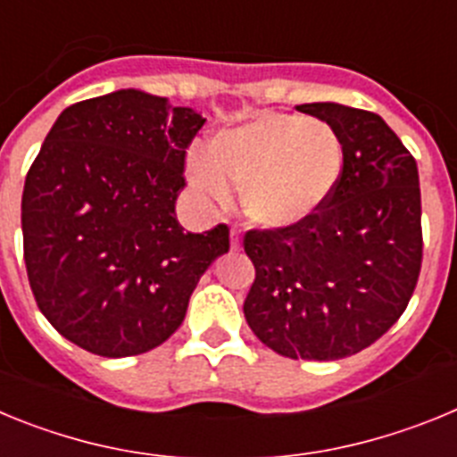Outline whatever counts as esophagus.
Listing matches in <instances>:
<instances>
[{
	"label": "esophagus",
	"instance_id": "obj_1",
	"mask_svg": "<svg viewBox=\"0 0 457 457\" xmlns=\"http://www.w3.org/2000/svg\"><path fill=\"white\" fill-rule=\"evenodd\" d=\"M231 249H233V252H240V249H242L240 228H233V231H231Z\"/></svg>",
	"mask_w": 457,
	"mask_h": 457
}]
</instances>
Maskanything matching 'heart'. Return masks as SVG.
Here are the masks:
<instances>
[{"label":"heart","mask_w":457,"mask_h":457,"mask_svg":"<svg viewBox=\"0 0 457 457\" xmlns=\"http://www.w3.org/2000/svg\"><path fill=\"white\" fill-rule=\"evenodd\" d=\"M343 169L345 151L332 125L265 112L217 132L208 144V160H187V180L194 192L215 204H228V185L240 187L249 221L284 231L302 226L329 204Z\"/></svg>","instance_id":"heart-1"}]
</instances>
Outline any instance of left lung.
I'll use <instances>...</instances> for the list:
<instances>
[{"label":"left lung","mask_w":457,"mask_h":457,"mask_svg":"<svg viewBox=\"0 0 457 457\" xmlns=\"http://www.w3.org/2000/svg\"><path fill=\"white\" fill-rule=\"evenodd\" d=\"M297 109L338 132L343 179L302 226L247 231L256 278L242 309L274 353L334 361L369 348L407 309L421 272V189L414 157L378 114L338 103Z\"/></svg>","instance_id":"1"}]
</instances>
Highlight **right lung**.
<instances>
[{
  "label": "right lung",
  "mask_w": 457,
  "mask_h": 457,
  "mask_svg": "<svg viewBox=\"0 0 457 457\" xmlns=\"http://www.w3.org/2000/svg\"><path fill=\"white\" fill-rule=\"evenodd\" d=\"M205 119L120 88L59 114L22 192L24 265L56 332L100 357L144 354L180 325L228 226L185 233L176 199Z\"/></svg>",
  "instance_id": "right-lung-1"
}]
</instances>
